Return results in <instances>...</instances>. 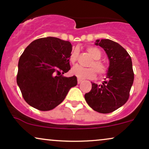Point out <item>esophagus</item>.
Listing matches in <instances>:
<instances>
[{
	"mask_svg": "<svg viewBox=\"0 0 149 149\" xmlns=\"http://www.w3.org/2000/svg\"><path fill=\"white\" fill-rule=\"evenodd\" d=\"M82 81H83V80L80 79V78H78V84H80V83L82 82Z\"/></svg>",
	"mask_w": 149,
	"mask_h": 149,
	"instance_id": "esophagus-1",
	"label": "esophagus"
}]
</instances>
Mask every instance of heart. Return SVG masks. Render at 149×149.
Wrapping results in <instances>:
<instances>
[{"instance_id":"obj_1","label":"heart","mask_w":149,"mask_h":149,"mask_svg":"<svg viewBox=\"0 0 149 149\" xmlns=\"http://www.w3.org/2000/svg\"><path fill=\"white\" fill-rule=\"evenodd\" d=\"M88 52L93 57L94 61L91 63V66H93L100 76H103L107 72V67L102 62L99 61L102 56L101 52L98 49L94 47H89L87 49ZM78 55V50L75 49L72 52L70 55V61L72 63L76 62ZM71 73L81 79L84 78H93L95 76V71L93 68H83L81 66H76L71 69Z\"/></svg>"}]
</instances>
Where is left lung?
I'll list each match as a JSON object with an SVG mask.
<instances>
[{
  "label": "left lung",
  "mask_w": 149,
  "mask_h": 149,
  "mask_svg": "<svg viewBox=\"0 0 149 149\" xmlns=\"http://www.w3.org/2000/svg\"><path fill=\"white\" fill-rule=\"evenodd\" d=\"M95 45L105 51L109 65L107 77L102 85L92 83V88L85 94L88 105L100 113H110L126 103L134 82L132 58L120 45L114 41L97 40Z\"/></svg>",
  "instance_id": "obj_1"
}]
</instances>
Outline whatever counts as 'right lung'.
<instances>
[{"label": "right lung", "mask_w": 149, "mask_h": 149, "mask_svg": "<svg viewBox=\"0 0 149 149\" xmlns=\"http://www.w3.org/2000/svg\"><path fill=\"white\" fill-rule=\"evenodd\" d=\"M72 45L68 41L48 37L30 43L19 57L17 83L29 105L41 111L55 108L63 102L77 78L62 74L71 69Z\"/></svg>", "instance_id": "obj_1"}]
</instances>
